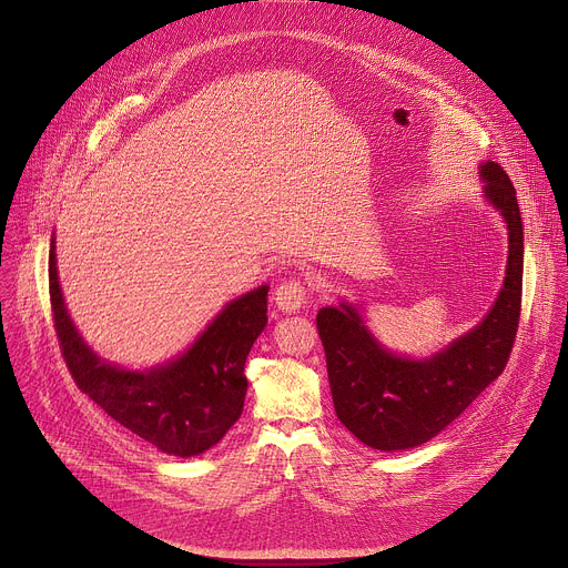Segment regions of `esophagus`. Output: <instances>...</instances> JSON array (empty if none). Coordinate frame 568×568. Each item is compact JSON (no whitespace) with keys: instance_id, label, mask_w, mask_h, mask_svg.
Segmentation results:
<instances>
[{"instance_id":"1","label":"esophagus","mask_w":568,"mask_h":568,"mask_svg":"<svg viewBox=\"0 0 568 568\" xmlns=\"http://www.w3.org/2000/svg\"><path fill=\"white\" fill-rule=\"evenodd\" d=\"M307 301V285L301 278H287L274 290V303L283 312H296Z\"/></svg>"}]
</instances>
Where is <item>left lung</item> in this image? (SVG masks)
I'll return each mask as SVG.
<instances>
[{
	"label": "left lung",
	"mask_w": 568,
	"mask_h": 568,
	"mask_svg": "<svg viewBox=\"0 0 568 568\" xmlns=\"http://www.w3.org/2000/svg\"><path fill=\"white\" fill-rule=\"evenodd\" d=\"M479 173L484 199L508 227L504 287L481 323L430 358L415 361L376 341L354 305L321 307L316 314L336 417L369 448L390 453L426 444L508 363L521 310L524 230L508 173L497 162H484Z\"/></svg>",
	"instance_id": "8db88e82"
}]
</instances>
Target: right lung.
Instances as JSON below:
<instances>
[{
    "mask_svg": "<svg viewBox=\"0 0 568 568\" xmlns=\"http://www.w3.org/2000/svg\"><path fill=\"white\" fill-rule=\"evenodd\" d=\"M267 290L261 285L227 303L178 358L133 372L100 358L82 341L62 298L51 241L53 321L78 388L133 435L175 457L210 450L239 422L247 393L245 361L267 325Z\"/></svg>",
    "mask_w": 568,
    "mask_h": 568,
    "instance_id": "add662e5",
    "label": "right lung"
}]
</instances>
